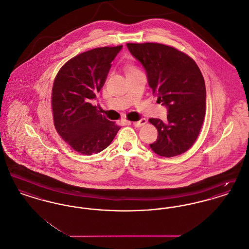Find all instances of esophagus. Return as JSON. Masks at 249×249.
Returning a JSON list of instances; mask_svg holds the SVG:
<instances>
[{
	"mask_svg": "<svg viewBox=\"0 0 249 249\" xmlns=\"http://www.w3.org/2000/svg\"><path fill=\"white\" fill-rule=\"evenodd\" d=\"M146 122H147V120L145 119H140L139 121H135V122H131L135 127H142L143 126L144 124H146Z\"/></svg>",
	"mask_w": 249,
	"mask_h": 249,
	"instance_id": "1",
	"label": "esophagus"
}]
</instances>
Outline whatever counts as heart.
I'll return each mask as SVG.
<instances>
[{"instance_id":"obj_1","label":"heart","mask_w":249,"mask_h":249,"mask_svg":"<svg viewBox=\"0 0 249 249\" xmlns=\"http://www.w3.org/2000/svg\"><path fill=\"white\" fill-rule=\"evenodd\" d=\"M125 70H126V74H130V73H133V72H136V71H140L139 69L135 65H133V64H128L126 66Z\"/></svg>"}]
</instances>
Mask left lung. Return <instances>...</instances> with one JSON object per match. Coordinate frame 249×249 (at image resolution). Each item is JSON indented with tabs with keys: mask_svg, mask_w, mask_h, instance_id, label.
Segmentation results:
<instances>
[{
	"mask_svg": "<svg viewBox=\"0 0 249 249\" xmlns=\"http://www.w3.org/2000/svg\"><path fill=\"white\" fill-rule=\"evenodd\" d=\"M144 67L148 85L159 103L168 107L167 121L149 119L158 130L150 143L156 154L171 158L189 150L205 117V83L194 59L174 47L159 43H128Z\"/></svg>",
	"mask_w": 249,
	"mask_h": 249,
	"instance_id": "8db88e82",
	"label": "left lung"
}]
</instances>
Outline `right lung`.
Returning <instances> with one entry per match:
<instances>
[{
    "instance_id": "obj_1",
    "label": "right lung",
    "mask_w": 249,
    "mask_h": 249,
    "mask_svg": "<svg viewBox=\"0 0 249 249\" xmlns=\"http://www.w3.org/2000/svg\"><path fill=\"white\" fill-rule=\"evenodd\" d=\"M122 46L93 48L69 59L52 88L54 125L73 150L97 154L114 140L120 127L103 116L91 100L107 80L111 62Z\"/></svg>"
}]
</instances>
